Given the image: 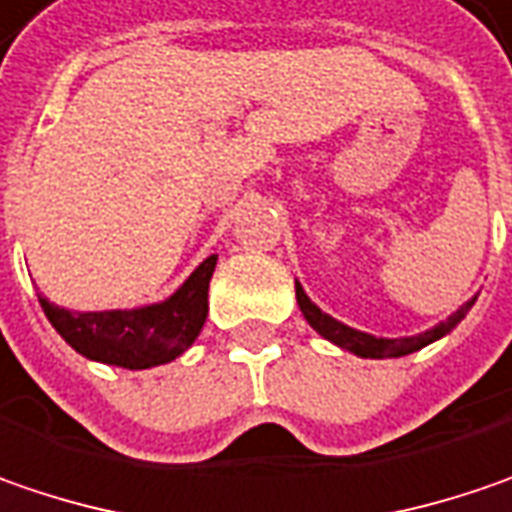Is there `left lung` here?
I'll return each instance as SVG.
<instances>
[{
  "instance_id": "obj_1",
  "label": "left lung",
  "mask_w": 512,
  "mask_h": 512,
  "mask_svg": "<svg viewBox=\"0 0 512 512\" xmlns=\"http://www.w3.org/2000/svg\"><path fill=\"white\" fill-rule=\"evenodd\" d=\"M296 302H299V311L305 314V320L308 325L322 334L325 340H331L334 345H340L343 351H351V354H357V357H371V360H386V357H403V354H412V351H418L423 345L435 343V340H441V337H447L449 331L458 325V322L467 317V311L475 305V296L470 302H464L452 317H447L444 322H438L435 328H429V331H423V334H415V337H397V340H389V337H374V334H366V331H357V328H351V325H343L340 320H334V317H328L325 311H320L308 294L302 291V285L296 282Z\"/></svg>"
}]
</instances>
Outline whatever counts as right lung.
Segmentation results:
<instances>
[{
	"mask_svg": "<svg viewBox=\"0 0 512 512\" xmlns=\"http://www.w3.org/2000/svg\"><path fill=\"white\" fill-rule=\"evenodd\" d=\"M218 256H207L175 294L132 311H68L45 296L39 305L77 354L120 369H152L181 357L207 320V291Z\"/></svg>",
	"mask_w": 512,
	"mask_h": 512,
	"instance_id": "right-lung-1",
	"label": "right lung"
}]
</instances>
